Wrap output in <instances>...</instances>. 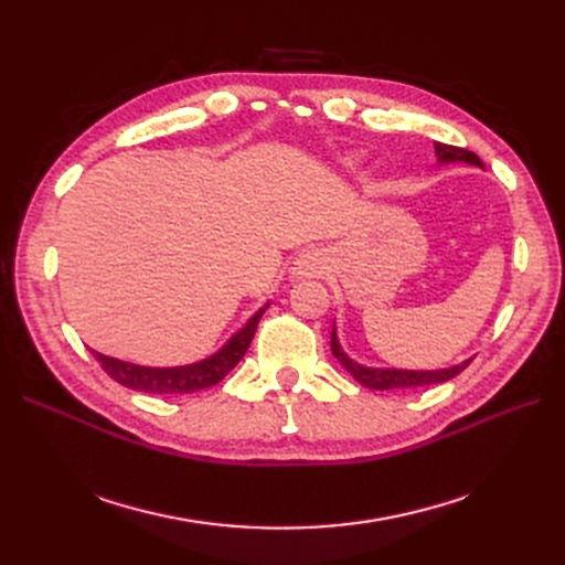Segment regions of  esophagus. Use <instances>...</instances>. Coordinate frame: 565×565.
I'll list each match as a JSON object with an SVG mask.
<instances>
[{"instance_id":"34e87169","label":"esophagus","mask_w":565,"mask_h":565,"mask_svg":"<svg viewBox=\"0 0 565 565\" xmlns=\"http://www.w3.org/2000/svg\"><path fill=\"white\" fill-rule=\"evenodd\" d=\"M328 268V256H324L320 249H309L299 254V259L295 262V273L297 276L306 278H318Z\"/></svg>"}]
</instances>
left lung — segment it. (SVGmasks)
Instances as JSON below:
<instances>
[{"label": "left lung", "mask_w": 565, "mask_h": 565, "mask_svg": "<svg viewBox=\"0 0 565 565\" xmlns=\"http://www.w3.org/2000/svg\"><path fill=\"white\" fill-rule=\"evenodd\" d=\"M436 156L440 164L448 162H465V164H473V167H483V162L478 160L476 152L457 148V146H448V143H434ZM332 353L337 361L344 365L347 372H351V377L355 382H361L367 388H377V391H388V388H415V386H431V384H440L448 382L457 374L465 370L471 358L465 363L452 365V367H443V370H398V367H367L355 363L353 358L347 355V351L341 349L339 337H337V328L332 324Z\"/></svg>", "instance_id": "left-lung-1"}]
</instances>
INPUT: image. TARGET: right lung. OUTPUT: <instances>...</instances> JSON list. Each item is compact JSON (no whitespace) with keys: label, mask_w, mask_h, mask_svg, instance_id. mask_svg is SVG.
I'll use <instances>...</instances> for the list:
<instances>
[{"label":"right lung","mask_w":565,"mask_h":565,"mask_svg":"<svg viewBox=\"0 0 565 565\" xmlns=\"http://www.w3.org/2000/svg\"><path fill=\"white\" fill-rule=\"evenodd\" d=\"M268 309V303L262 306L245 324L243 330H237L224 347H221L216 353L210 358H204L200 363L191 365H177V367H146V365H136L119 361V358H110L94 351L96 361L100 363L115 382H119L127 388L134 391H146V393H193L210 388L218 384L226 374L241 363V358L249 349V341L256 332V324H259L264 311Z\"/></svg>","instance_id":"add662e5"}]
</instances>
